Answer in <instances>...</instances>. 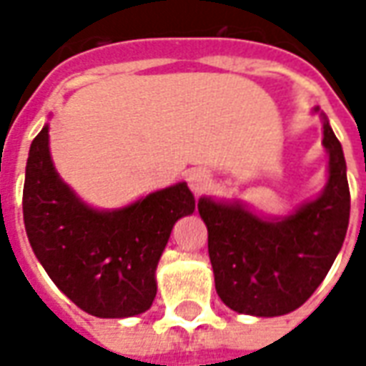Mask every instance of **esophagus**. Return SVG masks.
Instances as JSON below:
<instances>
[{
	"label": "esophagus",
	"mask_w": 366,
	"mask_h": 366,
	"mask_svg": "<svg viewBox=\"0 0 366 366\" xmlns=\"http://www.w3.org/2000/svg\"><path fill=\"white\" fill-rule=\"evenodd\" d=\"M188 184L194 192H202L209 184V174L206 170H192L188 176Z\"/></svg>",
	"instance_id": "obj_1"
}]
</instances>
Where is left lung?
Masks as SVG:
<instances>
[{
  "label": "left lung",
  "mask_w": 366,
  "mask_h": 366,
  "mask_svg": "<svg viewBox=\"0 0 366 366\" xmlns=\"http://www.w3.org/2000/svg\"><path fill=\"white\" fill-rule=\"evenodd\" d=\"M330 182L317 199L282 222H267L239 204L202 198L215 290L239 314L284 315L322 284L345 241L351 209L343 149L323 117Z\"/></svg>",
  "instance_id": "obj_1"
}]
</instances>
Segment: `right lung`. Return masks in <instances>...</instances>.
Segmentation results:
<instances>
[{
  "instance_id": "1",
  "label": "right lung",
  "mask_w": 366,
  "mask_h": 366,
  "mask_svg": "<svg viewBox=\"0 0 366 366\" xmlns=\"http://www.w3.org/2000/svg\"><path fill=\"white\" fill-rule=\"evenodd\" d=\"M194 207L180 182L117 212H96L54 172L49 127L31 143L23 186L29 243L52 282L96 317H131L152 306L160 254L174 223Z\"/></svg>"
}]
</instances>
